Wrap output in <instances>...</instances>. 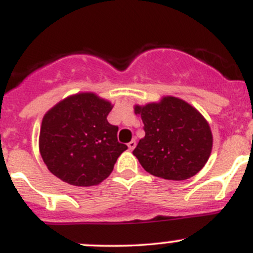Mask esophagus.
Returning <instances> with one entry per match:
<instances>
[{
    "label": "esophagus",
    "mask_w": 253,
    "mask_h": 253,
    "mask_svg": "<svg viewBox=\"0 0 253 253\" xmlns=\"http://www.w3.org/2000/svg\"><path fill=\"white\" fill-rule=\"evenodd\" d=\"M127 147H128L129 150H133V149L135 148V140H131V142L127 144Z\"/></svg>",
    "instance_id": "esophagus-1"
}]
</instances>
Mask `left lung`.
<instances>
[{"instance_id": "8db88e82", "label": "left lung", "mask_w": 253, "mask_h": 253, "mask_svg": "<svg viewBox=\"0 0 253 253\" xmlns=\"http://www.w3.org/2000/svg\"><path fill=\"white\" fill-rule=\"evenodd\" d=\"M145 137L133 150L145 171L155 177L184 180L205 166L213 137L206 119L194 106L167 95L158 103L134 105Z\"/></svg>"}]
</instances>
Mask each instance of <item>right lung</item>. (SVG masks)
<instances>
[{"instance_id": "obj_1", "label": "right lung", "mask_w": 253, "mask_h": 253, "mask_svg": "<svg viewBox=\"0 0 253 253\" xmlns=\"http://www.w3.org/2000/svg\"><path fill=\"white\" fill-rule=\"evenodd\" d=\"M95 93L69 95L44 114L39 147L50 173L76 187H92L109 177L127 145L106 116L113 109Z\"/></svg>"}]
</instances>
